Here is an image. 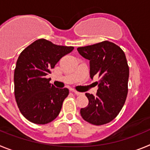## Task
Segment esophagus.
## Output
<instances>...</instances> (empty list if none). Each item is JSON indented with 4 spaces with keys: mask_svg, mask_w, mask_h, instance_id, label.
<instances>
[{
    "mask_svg": "<svg viewBox=\"0 0 150 150\" xmlns=\"http://www.w3.org/2000/svg\"><path fill=\"white\" fill-rule=\"evenodd\" d=\"M72 92L73 93H74L75 94V95H81V92H79V91H75V90H72Z\"/></svg>",
    "mask_w": 150,
    "mask_h": 150,
    "instance_id": "obj_1",
    "label": "esophagus"
}]
</instances>
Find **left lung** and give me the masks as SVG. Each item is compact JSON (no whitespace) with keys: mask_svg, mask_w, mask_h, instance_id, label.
<instances>
[{"mask_svg":"<svg viewBox=\"0 0 150 150\" xmlns=\"http://www.w3.org/2000/svg\"><path fill=\"white\" fill-rule=\"evenodd\" d=\"M83 58L89 60L90 77L99 76L96 96L86 93V107L80 110L85 121L95 125L114 120L122 108L128 94L129 67L120 46L109 41L77 48Z\"/></svg>","mask_w":150,"mask_h":150,"instance_id":"obj_1","label":"left lung"}]
</instances>
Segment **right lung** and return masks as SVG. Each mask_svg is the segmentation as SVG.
I'll list each match as a JSON object with an SVG mask.
<instances>
[{
  "label": "right lung",
  "mask_w": 150,
  "mask_h": 150,
  "mask_svg": "<svg viewBox=\"0 0 150 150\" xmlns=\"http://www.w3.org/2000/svg\"><path fill=\"white\" fill-rule=\"evenodd\" d=\"M73 50V46L39 39L19 55L14 72V93L18 109L28 121L44 125L59 116L69 90L55 88L46 76Z\"/></svg>",
  "instance_id": "1"
}]
</instances>
